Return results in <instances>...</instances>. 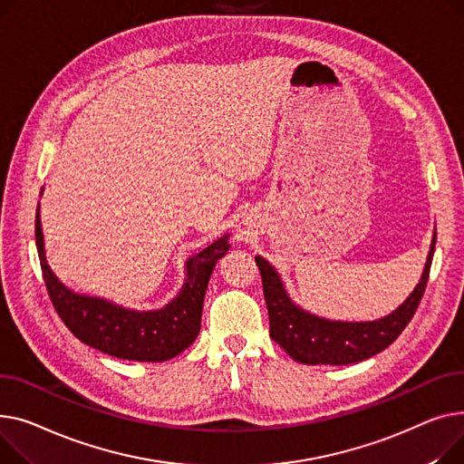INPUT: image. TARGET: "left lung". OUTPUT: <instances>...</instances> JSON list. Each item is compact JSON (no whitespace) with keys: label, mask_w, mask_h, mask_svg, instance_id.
<instances>
[{"label":"left lung","mask_w":464,"mask_h":464,"mask_svg":"<svg viewBox=\"0 0 464 464\" xmlns=\"http://www.w3.org/2000/svg\"><path fill=\"white\" fill-rule=\"evenodd\" d=\"M437 228L420 283L404 302L388 316L367 322L330 320L299 307L279 276L266 258L255 256L262 276L264 297L269 314V335L288 356L305 365H348L363 362L388 348L412 320L427 286L432 264Z\"/></svg>","instance_id":"obj_1"}]
</instances>
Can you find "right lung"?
<instances>
[{
	"instance_id": "add662e5",
	"label": "right lung",
	"mask_w": 464,
	"mask_h": 464,
	"mask_svg": "<svg viewBox=\"0 0 464 464\" xmlns=\"http://www.w3.org/2000/svg\"><path fill=\"white\" fill-rule=\"evenodd\" d=\"M35 243L48 295L71 334L108 356L130 362H167L195 343L213 267L230 247L228 234L217 237L187 258L185 283L172 302L155 311H134L111 299L78 294L56 277L44 253L39 206Z\"/></svg>"
}]
</instances>
